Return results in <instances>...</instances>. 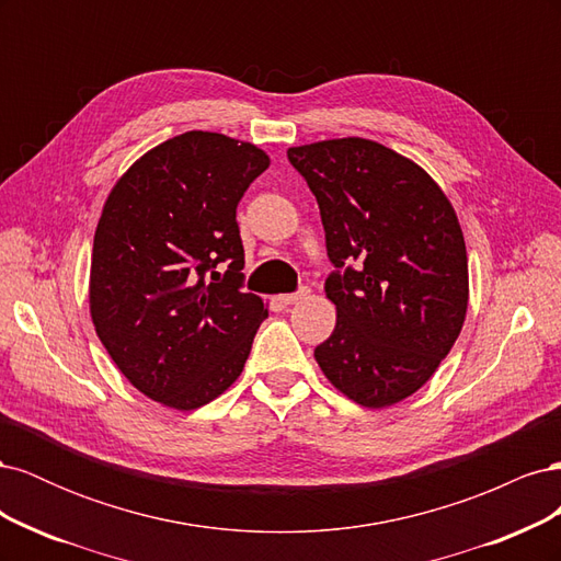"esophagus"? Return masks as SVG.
I'll use <instances>...</instances> for the list:
<instances>
[{"mask_svg":"<svg viewBox=\"0 0 561 561\" xmlns=\"http://www.w3.org/2000/svg\"><path fill=\"white\" fill-rule=\"evenodd\" d=\"M309 295H311L309 287H299V290L293 293V295H280V301H283V304H297V301H301V299H307Z\"/></svg>","mask_w":561,"mask_h":561,"instance_id":"34e87169","label":"esophagus"}]
</instances>
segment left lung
Returning <instances> with one entry per match:
<instances>
[{
  "instance_id": "left-lung-1",
  "label": "left lung",
  "mask_w": 561,
  "mask_h": 561,
  "mask_svg": "<svg viewBox=\"0 0 561 561\" xmlns=\"http://www.w3.org/2000/svg\"><path fill=\"white\" fill-rule=\"evenodd\" d=\"M313 192L336 325L313 355L330 383L369 410L426 383L461 334L468 254L437 182L398 151L365 138L287 149Z\"/></svg>"
}]
</instances>
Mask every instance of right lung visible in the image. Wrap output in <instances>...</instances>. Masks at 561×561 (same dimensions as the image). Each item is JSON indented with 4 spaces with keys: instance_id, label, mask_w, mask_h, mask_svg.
Wrapping results in <instances>:
<instances>
[{
    "instance_id": "1",
    "label": "right lung",
    "mask_w": 561,
    "mask_h": 561,
    "mask_svg": "<svg viewBox=\"0 0 561 561\" xmlns=\"http://www.w3.org/2000/svg\"><path fill=\"white\" fill-rule=\"evenodd\" d=\"M266 168L260 147L190 130L149 149L105 201L91 254L93 325L122 375L173 410L222 396L268 316L257 295L241 290L236 222L239 201Z\"/></svg>"
}]
</instances>
